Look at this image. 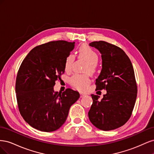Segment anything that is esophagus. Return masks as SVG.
<instances>
[{"label": "esophagus", "mask_w": 154, "mask_h": 154, "mask_svg": "<svg viewBox=\"0 0 154 154\" xmlns=\"http://www.w3.org/2000/svg\"><path fill=\"white\" fill-rule=\"evenodd\" d=\"M86 96V94H84V93L80 92V97H84V96Z\"/></svg>", "instance_id": "obj_1"}]
</instances>
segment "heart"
Listing matches in <instances>:
<instances>
[{
    "instance_id": "b5f03b06",
    "label": "heart",
    "mask_w": 154,
    "mask_h": 154,
    "mask_svg": "<svg viewBox=\"0 0 154 154\" xmlns=\"http://www.w3.org/2000/svg\"><path fill=\"white\" fill-rule=\"evenodd\" d=\"M78 58L84 60L87 64L84 69L85 72L94 74L97 71V63L99 57L96 51L87 44L81 45L78 49ZM75 57L72 54H69L64 62V69L67 72L71 71ZM70 83L78 90H85L91 83V79L88 74H76L70 78Z\"/></svg>"
}]
</instances>
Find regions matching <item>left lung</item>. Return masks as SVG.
Returning <instances> with one entry per match:
<instances>
[{"label": "left lung", "mask_w": 154, "mask_h": 154, "mask_svg": "<svg viewBox=\"0 0 154 154\" xmlns=\"http://www.w3.org/2000/svg\"><path fill=\"white\" fill-rule=\"evenodd\" d=\"M89 45L100 51L102 69L96 80V89L106 90L103 98L92 94L93 103L88 118L95 127L108 131L128 122L136 103L137 86L131 61L123 49L105 41L92 42Z\"/></svg>", "instance_id": "8db88e82"}]
</instances>
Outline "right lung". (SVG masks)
<instances>
[{"mask_svg": "<svg viewBox=\"0 0 154 154\" xmlns=\"http://www.w3.org/2000/svg\"><path fill=\"white\" fill-rule=\"evenodd\" d=\"M74 48V42L51 41L34 48L20 65L15 83L17 105L22 118L35 129L50 132L60 128L80 97L78 92L69 88L62 93L53 90Z\"/></svg>", "mask_w": 154, "mask_h": 154, "instance_id": "add662e5", "label": "right lung"}]
</instances>
